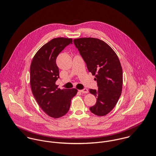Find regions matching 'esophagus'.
I'll return each mask as SVG.
<instances>
[{"instance_id":"esophagus-1","label":"esophagus","mask_w":156,"mask_h":156,"mask_svg":"<svg viewBox=\"0 0 156 156\" xmlns=\"http://www.w3.org/2000/svg\"><path fill=\"white\" fill-rule=\"evenodd\" d=\"M79 91H80V92L83 93V94H87V93H88V92H89L87 89H84L81 90H79Z\"/></svg>"}]
</instances>
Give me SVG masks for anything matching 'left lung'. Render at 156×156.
Segmentation results:
<instances>
[{
	"label": "left lung",
	"instance_id": "8db88e82",
	"mask_svg": "<svg viewBox=\"0 0 156 156\" xmlns=\"http://www.w3.org/2000/svg\"><path fill=\"white\" fill-rule=\"evenodd\" d=\"M73 43L89 72L95 75L98 87V90H89L97 98L90 110L97 116H105L115 107L122 93L123 75L119 58L108 44L98 38H80Z\"/></svg>",
	"mask_w": 156,
	"mask_h": 156
}]
</instances>
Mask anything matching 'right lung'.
Segmentation results:
<instances>
[{
	"label": "right lung",
	"mask_w": 156,
	"mask_h": 156,
	"mask_svg": "<svg viewBox=\"0 0 156 156\" xmlns=\"http://www.w3.org/2000/svg\"><path fill=\"white\" fill-rule=\"evenodd\" d=\"M70 43L72 38H53L37 51L31 64L32 92L44 112L54 118L62 117L68 112L71 99L78 92L76 89H60L55 84L59 78L57 57Z\"/></svg>",
	"instance_id": "right-lung-1"
}]
</instances>
